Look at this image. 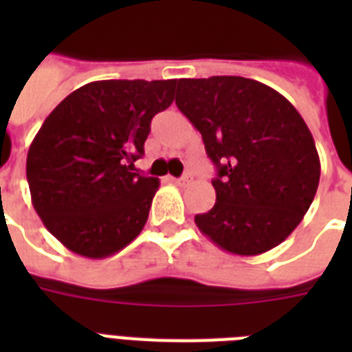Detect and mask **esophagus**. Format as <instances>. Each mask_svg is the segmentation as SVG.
<instances>
[{
    "instance_id": "34e87169",
    "label": "esophagus",
    "mask_w": 352,
    "mask_h": 352,
    "mask_svg": "<svg viewBox=\"0 0 352 352\" xmlns=\"http://www.w3.org/2000/svg\"><path fill=\"white\" fill-rule=\"evenodd\" d=\"M190 179H192V177L188 175H182V177H179V179H177V177H168V181H171L173 182V184H186V182H190Z\"/></svg>"
}]
</instances>
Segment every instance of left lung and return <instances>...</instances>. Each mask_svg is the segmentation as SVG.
Returning <instances> with one entry per match:
<instances>
[{"instance_id":"obj_1","label":"left lung","mask_w":352,"mask_h":352,"mask_svg":"<svg viewBox=\"0 0 352 352\" xmlns=\"http://www.w3.org/2000/svg\"><path fill=\"white\" fill-rule=\"evenodd\" d=\"M177 107L217 166L214 208L195 225L221 250L259 256L301 223L320 182L305 120L283 95L243 76L182 78Z\"/></svg>"}]
</instances>
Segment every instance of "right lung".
Returning <instances> with one entry per match:
<instances>
[{
    "mask_svg": "<svg viewBox=\"0 0 352 352\" xmlns=\"http://www.w3.org/2000/svg\"><path fill=\"white\" fill-rule=\"evenodd\" d=\"M177 80H98L58 104L27 153V181L45 228L78 256L120 252L148 221L157 177L133 173L149 124Z\"/></svg>",
    "mask_w": 352,
    "mask_h": 352,
    "instance_id": "add662e5",
    "label": "right lung"
}]
</instances>
